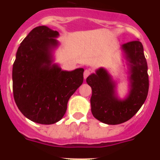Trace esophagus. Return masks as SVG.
Segmentation results:
<instances>
[{
	"instance_id": "34e87169",
	"label": "esophagus",
	"mask_w": 160,
	"mask_h": 160,
	"mask_svg": "<svg viewBox=\"0 0 160 160\" xmlns=\"http://www.w3.org/2000/svg\"><path fill=\"white\" fill-rule=\"evenodd\" d=\"M90 74V70H85L84 72H83V77H84V79H87V77H88Z\"/></svg>"
}]
</instances>
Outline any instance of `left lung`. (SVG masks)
<instances>
[{"mask_svg": "<svg viewBox=\"0 0 160 160\" xmlns=\"http://www.w3.org/2000/svg\"><path fill=\"white\" fill-rule=\"evenodd\" d=\"M130 69V91L124 100L118 98L115 83L104 68L87 78L91 87V112L93 117L108 125H118L132 118L146 100L149 91L148 67L139 40L122 46Z\"/></svg>", "mask_w": 160, "mask_h": 160, "instance_id": "8db88e82", "label": "left lung"}]
</instances>
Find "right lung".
Instances as JSON below:
<instances>
[{
	"label": "right lung",
	"mask_w": 160,
	"mask_h": 160,
	"mask_svg": "<svg viewBox=\"0 0 160 160\" xmlns=\"http://www.w3.org/2000/svg\"><path fill=\"white\" fill-rule=\"evenodd\" d=\"M58 36L57 31L47 26L33 28L20 44L13 64L14 101L24 116L42 125L62 118L69 99L83 81V68L66 71L52 64Z\"/></svg>",
	"instance_id": "add662e5"
}]
</instances>
